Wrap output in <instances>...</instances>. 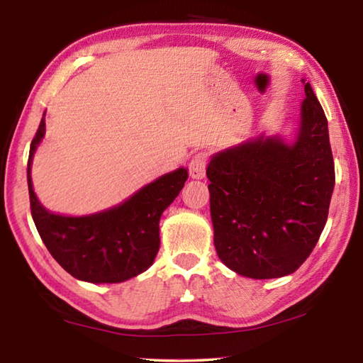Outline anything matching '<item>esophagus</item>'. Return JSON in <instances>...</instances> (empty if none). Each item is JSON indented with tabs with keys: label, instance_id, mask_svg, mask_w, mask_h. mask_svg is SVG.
<instances>
[{
	"label": "esophagus",
	"instance_id": "esophagus-1",
	"mask_svg": "<svg viewBox=\"0 0 363 363\" xmlns=\"http://www.w3.org/2000/svg\"><path fill=\"white\" fill-rule=\"evenodd\" d=\"M206 164H208V153L199 152L195 153L189 163V174L194 179H203L206 174Z\"/></svg>",
	"mask_w": 363,
	"mask_h": 363
}]
</instances>
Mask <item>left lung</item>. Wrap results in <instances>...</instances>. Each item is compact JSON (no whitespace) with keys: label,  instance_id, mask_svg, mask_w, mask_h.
<instances>
[{"label":"left lung","instance_id":"8db88e82","mask_svg":"<svg viewBox=\"0 0 363 363\" xmlns=\"http://www.w3.org/2000/svg\"><path fill=\"white\" fill-rule=\"evenodd\" d=\"M304 84L294 143L257 138L213 155L206 168L214 247L250 279L293 274L320 238L335 187L328 121Z\"/></svg>","mask_w":363,"mask_h":363}]
</instances>
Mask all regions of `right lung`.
Listing matches in <instances>:
<instances>
[{
  "label": "right lung",
  "instance_id": "1",
  "mask_svg": "<svg viewBox=\"0 0 363 363\" xmlns=\"http://www.w3.org/2000/svg\"><path fill=\"white\" fill-rule=\"evenodd\" d=\"M43 116L30 145L27 181L30 210L43 243L67 272L89 284H120L152 266L160 248V218L187 181L186 168L147 184L110 210L89 216L49 213L33 192L32 160L45 138Z\"/></svg>",
  "mask_w": 363,
  "mask_h": 363
}]
</instances>
